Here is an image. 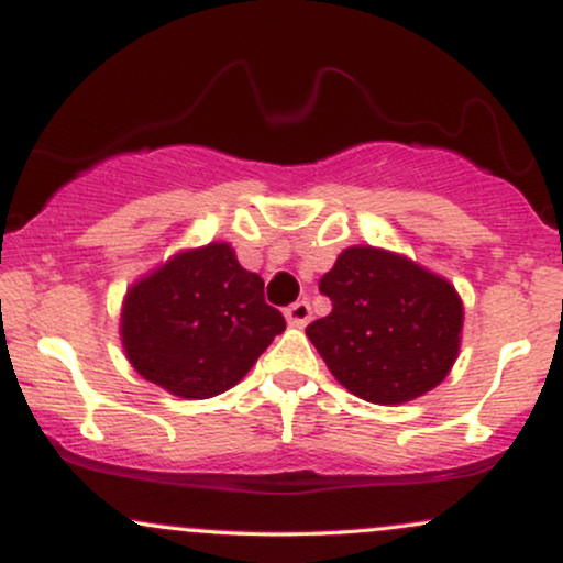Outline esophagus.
<instances>
[{"instance_id": "esophagus-1", "label": "esophagus", "mask_w": 563, "mask_h": 563, "mask_svg": "<svg viewBox=\"0 0 563 563\" xmlns=\"http://www.w3.org/2000/svg\"><path fill=\"white\" fill-rule=\"evenodd\" d=\"M309 318H312V307H309V301H294L290 307L286 309V320L290 325H307Z\"/></svg>"}]
</instances>
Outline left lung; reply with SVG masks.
<instances>
[{
    "label": "left lung",
    "mask_w": 563,
    "mask_h": 563,
    "mask_svg": "<svg viewBox=\"0 0 563 563\" xmlns=\"http://www.w3.org/2000/svg\"><path fill=\"white\" fill-rule=\"evenodd\" d=\"M331 314L307 335L341 386L376 405L426 394L457 357L463 303L442 277L389 251L354 245L322 275Z\"/></svg>",
    "instance_id": "8db88e82"
}]
</instances>
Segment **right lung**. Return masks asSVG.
Instances as JSON below:
<instances>
[{"mask_svg":"<svg viewBox=\"0 0 563 563\" xmlns=\"http://www.w3.org/2000/svg\"><path fill=\"white\" fill-rule=\"evenodd\" d=\"M283 331L286 318L264 301V280L228 243L174 256L129 290L121 318L129 363L185 399L228 391Z\"/></svg>","mask_w":563,"mask_h":563,"instance_id":"add662e5","label":"right lung"}]
</instances>
